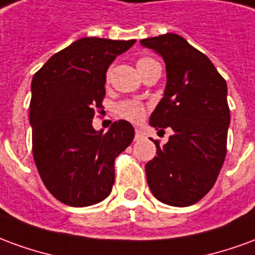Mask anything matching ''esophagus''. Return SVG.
Instances as JSON below:
<instances>
[{"label": "esophagus", "instance_id": "obj_1", "mask_svg": "<svg viewBox=\"0 0 255 255\" xmlns=\"http://www.w3.org/2000/svg\"><path fill=\"white\" fill-rule=\"evenodd\" d=\"M143 139H144L143 133L140 132L139 129H136V131H135V140H136V142H139V140H143Z\"/></svg>", "mask_w": 255, "mask_h": 255}]
</instances>
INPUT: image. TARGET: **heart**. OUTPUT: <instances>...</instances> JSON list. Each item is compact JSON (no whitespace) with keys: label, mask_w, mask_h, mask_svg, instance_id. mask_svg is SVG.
I'll list each match as a JSON object with an SVG mask.
<instances>
[{"label":"heart","mask_w":255,"mask_h":255,"mask_svg":"<svg viewBox=\"0 0 255 255\" xmlns=\"http://www.w3.org/2000/svg\"><path fill=\"white\" fill-rule=\"evenodd\" d=\"M160 64L157 60L151 57H142L139 58L136 61V67H138V71L140 72V75L143 76L144 73H147L150 69L158 67ZM117 115L126 120H129L132 123H139L144 117V106L139 102H135V101H126V102H122L120 105L117 106Z\"/></svg>","instance_id":"heart-1"}]
</instances>
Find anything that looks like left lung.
Masks as SVG:
<instances>
[{"mask_svg": "<svg viewBox=\"0 0 255 255\" xmlns=\"http://www.w3.org/2000/svg\"><path fill=\"white\" fill-rule=\"evenodd\" d=\"M140 45L162 57L166 68L164 97L149 124L173 131L146 164L150 191L171 206H190L213 187L227 154L230 108L227 83L213 63L177 34L146 38Z\"/></svg>", "mask_w": 255, "mask_h": 255, "instance_id": "8db88e82", "label": "left lung"}]
</instances>
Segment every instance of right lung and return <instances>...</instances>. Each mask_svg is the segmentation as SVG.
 Here are the masks:
<instances>
[{
	"label": "right lung",
	"instance_id": "1",
	"mask_svg": "<svg viewBox=\"0 0 255 255\" xmlns=\"http://www.w3.org/2000/svg\"><path fill=\"white\" fill-rule=\"evenodd\" d=\"M80 38L49 58L31 82L32 154L53 197L73 208L104 201L115 183V160L135 136L131 123L93 127L102 108L106 71L135 43Z\"/></svg>",
	"mask_w": 255,
	"mask_h": 255
}]
</instances>
